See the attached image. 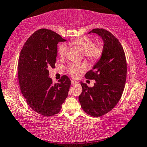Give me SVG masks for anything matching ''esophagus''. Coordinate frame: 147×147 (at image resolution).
Instances as JSON below:
<instances>
[{
  "instance_id": "obj_1",
  "label": "esophagus",
  "mask_w": 147,
  "mask_h": 147,
  "mask_svg": "<svg viewBox=\"0 0 147 147\" xmlns=\"http://www.w3.org/2000/svg\"><path fill=\"white\" fill-rule=\"evenodd\" d=\"M71 84L72 85H74V84H77L78 82H76V81H75V80H72L71 81Z\"/></svg>"
}]
</instances>
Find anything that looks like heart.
I'll list each match as a JSON object with an SVG mask.
<instances>
[{"mask_svg":"<svg viewBox=\"0 0 147 147\" xmlns=\"http://www.w3.org/2000/svg\"><path fill=\"white\" fill-rule=\"evenodd\" d=\"M70 45L79 48L84 51V55L88 60L92 62L98 61L102 55V46L95 45L90 38L88 37H80L71 39ZM67 51V46L64 44L59 45L58 53L61 57H64ZM86 66L84 63H72L68 66L67 70L69 74L73 77L78 76V73L84 71Z\"/></svg>","mask_w":147,"mask_h":147,"instance_id":"heart-1","label":"heart"}]
</instances>
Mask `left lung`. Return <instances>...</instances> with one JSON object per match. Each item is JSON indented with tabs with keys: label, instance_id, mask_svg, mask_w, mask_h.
I'll return each instance as SVG.
<instances>
[{
	"label": "left lung",
	"instance_id": "1",
	"mask_svg": "<svg viewBox=\"0 0 147 147\" xmlns=\"http://www.w3.org/2000/svg\"><path fill=\"white\" fill-rule=\"evenodd\" d=\"M90 33L102 38V55L93 69L86 74V79L96 81L92 88L81 82L79 96L82 108L94 117L103 116L115 107L121 98L126 83L127 65L123 47L117 38L107 30L92 29Z\"/></svg>",
	"mask_w": 147,
	"mask_h": 147
}]
</instances>
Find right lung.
Returning a JSON list of instances; mask_svg holds the SVG:
<instances>
[{
  "label": "right lung",
  "mask_w": 147,
  "mask_h": 147,
  "mask_svg": "<svg viewBox=\"0 0 147 147\" xmlns=\"http://www.w3.org/2000/svg\"><path fill=\"white\" fill-rule=\"evenodd\" d=\"M61 41L65 39L51 30H37L24 44L18 62L21 93L32 110L45 116L59 113L71 86L65 75L57 84L49 77L48 69L55 67L57 44Z\"/></svg>",
  "instance_id": "obj_1"
}]
</instances>
